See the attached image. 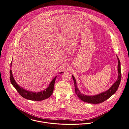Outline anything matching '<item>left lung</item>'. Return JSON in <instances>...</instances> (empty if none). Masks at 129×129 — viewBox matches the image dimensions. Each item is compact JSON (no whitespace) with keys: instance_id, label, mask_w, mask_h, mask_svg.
<instances>
[{"instance_id":"left-lung-1","label":"left lung","mask_w":129,"mask_h":129,"mask_svg":"<svg viewBox=\"0 0 129 129\" xmlns=\"http://www.w3.org/2000/svg\"><path fill=\"white\" fill-rule=\"evenodd\" d=\"M118 60V66H117V70H118V78L116 82L111 86V87L108 89L107 90L104 91L98 94L94 95H86L81 93L80 92L79 89H78L77 86L76 81L75 78L73 75H72L73 79L74 82L75 86V91L78 97L83 101L86 103H91V104H99L102 103L109 99L111 97L112 95L114 94L116 90H117L121 81V64L120 61L118 57L116 56Z\"/></svg>"}]
</instances>
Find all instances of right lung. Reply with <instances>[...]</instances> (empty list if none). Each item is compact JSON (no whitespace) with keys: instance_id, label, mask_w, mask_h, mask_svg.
Segmentation results:
<instances>
[{"instance_id":"1","label":"right lung","mask_w":129,"mask_h":129,"mask_svg":"<svg viewBox=\"0 0 129 129\" xmlns=\"http://www.w3.org/2000/svg\"><path fill=\"white\" fill-rule=\"evenodd\" d=\"M12 60L11 63V68L12 67ZM63 72H61L60 73H62ZM56 77L57 76L55 77L53 79L51 82L49 84V86H48V87L46 89L41 91L36 92L27 90L24 88L19 86L16 82L14 78L12 70L10 69V79L12 85L15 87V88L17 90L19 94L22 97L25 98L26 99L32 101H42L48 98L51 95L53 92Z\"/></svg>"}]
</instances>
